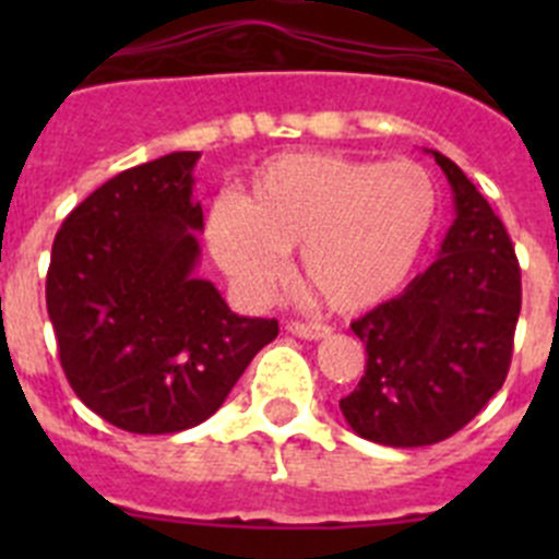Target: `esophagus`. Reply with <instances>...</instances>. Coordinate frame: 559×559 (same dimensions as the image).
<instances>
[{
	"label": "esophagus",
	"instance_id": "34e87169",
	"mask_svg": "<svg viewBox=\"0 0 559 559\" xmlns=\"http://www.w3.org/2000/svg\"><path fill=\"white\" fill-rule=\"evenodd\" d=\"M288 330L294 335H299V338H305V341H319V338H328V335H330V328H324V324L290 322Z\"/></svg>",
	"mask_w": 559,
	"mask_h": 559
}]
</instances>
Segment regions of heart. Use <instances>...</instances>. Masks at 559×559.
<instances>
[{
	"label": "heart",
	"mask_w": 559,
	"mask_h": 559,
	"mask_svg": "<svg viewBox=\"0 0 559 559\" xmlns=\"http://www.w3.org/2000/svg\"><path fill=\"white\" fill-rule=\"evenodd\" d=\"M437 185L417 162L283 153L240 199L206 212V243L251 302H269L299 249V276L338 313L386 302L406 285L437 224Z\"/></svg>",
	"instance_id": "1"
}]
</instances>
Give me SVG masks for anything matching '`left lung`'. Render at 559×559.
<instances>
[{
    "label": "left lung",
    "mask_w": 559,
    "mask_h": 559,
    "mask_svg": "<svg viewBox=\"0 0 559 559\" xmlns=\"http://www.w3.org/2000/svg\"><path fill=\"white\" fill-rule=\"evenodd\" d=\"M426 153L445 173L456 218L437 260L353 322L367 369L338 403L358 437L389 448L442 442L487 406L507 380L521 313L510 235L459 165Z\"/></svg>",
    "instance_id": "8db88e82"
}]
</instances>
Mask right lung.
<instances>
[{
  "label": "right lung",
  "instance_id": "obj_1",
  "mask_svg": "<svg viewBox=\"0 0 559 559\" xmlns=\"http://www.w3.org/2000/svg\"><path fill=\"white\" fill-rule=\"evenodd\" d=\"M199 151L122 170L69 212L47 271V313L69 386L106 423L176 433L224 406L276 319L231 313L195 274Z\"/></svg>",
  "mask_w": 559,
  "mask_h": 559
}]
</instances>
